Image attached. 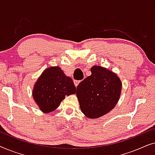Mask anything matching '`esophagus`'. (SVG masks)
Listing matches in <instances>:
<instances>
[{
  "label": "esophagus",
  "mask_w": 155,
  "mask_h": 155,
  "mask_svg": "<svg viewBox=\"0 0 155 155\" xmlns=\"http://www.w3.org/2000/svg\"><path fill=\"white\" fill-rule=\"evenodd\" d=\"M80 82V80H74V84H75V87H78V84H79Z\"/></svg>",
  "instance_id": "1"
}]
</instances>
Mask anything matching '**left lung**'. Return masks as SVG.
<instances>
[{"label": "left lung", "instance_id": "1", "mask_svg": "<svg viewBox=\"0 0 155 155\" xmlns=\"http://www.w3.org/2000/svg\"><path fill=\"white\" fill-rule=\"evenodd\" d=\"M92 75L77 87L80 109L87 117L97 118L112 110L117 104L122 83L113 72L101 66L91 68Z\"/></svg>", "mask_w": 155, "mask_h": 155}]
</instances>
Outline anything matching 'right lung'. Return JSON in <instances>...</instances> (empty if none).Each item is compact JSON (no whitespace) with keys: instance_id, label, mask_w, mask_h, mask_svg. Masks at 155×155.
Here are the masks:
<instances>
[{"instance_id":"obj_1","label":"right lung","mask_w":155,"mask_h":155,"mask_svg":"<svg viewBox=\"0 0 155 155\" xmlns=\"http://www.w3.org/2000/svg\"><path fill=\"white\" fill-rule=\"evenodd\" d=\"M76 87L71 78L58 66L46 69L36 82L33 97L39 109L49 113L58 107L65 95L75 94Z\"/></svg>"}]
</instances>
